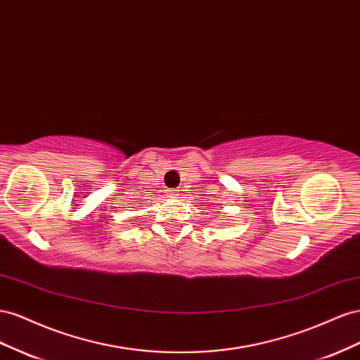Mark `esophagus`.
Wrapping results in <instances>:
<instances>
[{"label": "esophagus", "mask_w": 360, "mask_h": 360, "mask_svg": "<svg viewBox=\"0 0 360 360\" xmlns=\"http://www.w3.org/2000/svg\"><path fill=\"white\" fill-rule=\"evenodd\" d=\"M170 196H178V190H172L170 191Z\"/></svg>", "instance_id": "34e87169"}]
</instances>
